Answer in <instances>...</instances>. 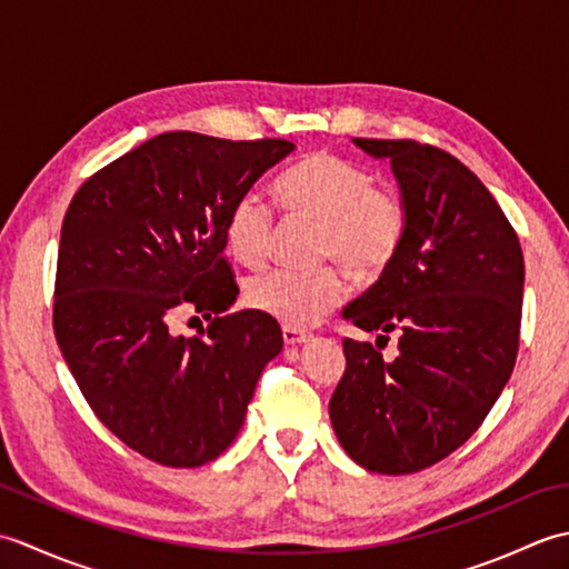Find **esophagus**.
Here are the masks:
<instances>
[{
  "label": "esophagus",
  "instance_id": "34e87169",
  "mask_svg": "<svg viewBox=\"0 0 569 569\" xmlns=\"http://www.w3.org/2000/svg\"><path fill=\"white\" fill-rule=\"evenodd\" d=\"M308 337H310V332L308 330H300V328H283V342L286 345H303V342H308Z\"/></svg>",
  "mask_w": 569,
  "mask_h": 569
}]
</instances>
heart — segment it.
<instances>
[{
  "label": "heart",
  "mask_w": 569,
  "mask_h": 569,
  "mask_svg": "<svg viewBox=\"0 0 569 569\" xmlns=\"http://www.w3.org/2000/svg\"><path fill=\"white\" fill-rule=\"evenodd\" d=\"M283 210L318 220V257H337L359 276L383 271L401 251L408 208L398 190L373 186L365 166L318 151L276 180ZM276 214L261 192L249 190L232 202L224 220V244L244 266L269 259ZM347 281L335 263L316 269H273L251 278L247 303L288 328H306L342 303Z\"/></svg>",
  "instance_id": "obj_1"
}]
</instances>
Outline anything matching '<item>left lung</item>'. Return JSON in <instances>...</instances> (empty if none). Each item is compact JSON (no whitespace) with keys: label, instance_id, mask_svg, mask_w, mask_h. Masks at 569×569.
Segmentation results:
<instances>
[{"label":"left lung","instance_id":"obj_1","mask_svg":"<svg viewBox=\"0 0 569 569\" xmlns=\"http://www.w3.org/2000/svg\"><path fill=\"white\" fill-rule=\"evenodd\" d=\"M391 159L408 208L401 251L342 316L399 335V357L345 337L347 367L330 398L345 452L377 475H413L479 430L518 355L523 251L485 183L430 143L355 139Z\"/></svg>","mask_w":569,"mask_h":569}]
</instances>
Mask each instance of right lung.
Wrapping results in <instances>:
<instances>
[{
    "instance_id": "obj_1",
    "label": "right lung",
    "mask_w": 569,
    "mask_h": 569,
    "mask_svg": "<svg viewBox=\"0 0 569 569\" xmlns=\"http://www.w3.org/2000/svg\"><path fill=\"white\" fill-rule=\"evenodd\" d=\"M293 149L286 139L166 131L100 168L68 204L56 340L92 413L153 462L200 467L220 457L281 352L273 318L227 312L239 286L224 259V220ZM183 307L209 328L178 336L172 320Z\"/></svg>"
}]
</instances>
